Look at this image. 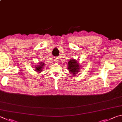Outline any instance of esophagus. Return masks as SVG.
<instances>
[{"label":"esophagus","mask_w":122,"mask_h":122,"mask_svg":"<svg viewBox=\"0 0 122 122\" xmlns=\"http://www.w3.org/2000/svg\"><path fill=\"white\" fill-rule=\"evenodd\" d=\"M55 62H58V58H55Z\"/></svg>","instance_id":"1"}]
</instances>
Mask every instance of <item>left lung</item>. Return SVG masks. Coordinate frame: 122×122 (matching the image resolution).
<instances>
[{
	"label": "left lung",
	"mask_w": 122,
	"mask_h": 122,
	"mask_svg": "<svg viewBox=\"0 0 122 122\" xmlns=\"http://www.w3.org/2000/svg\"><path fill=\"white\" fill-rule=\"evenodd\" d=\"M80 65L77 63V61L76 60L71 59L68 62V70L71 74H76L78 72H79Z\"/></svg>",
	"instance_id": "1"
}]
</instances>
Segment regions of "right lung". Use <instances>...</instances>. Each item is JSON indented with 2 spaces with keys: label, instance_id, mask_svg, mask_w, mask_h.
<instances>
[{
  "label": "right lung",
  "instance_id": "right-lung-1",
  "mask_svg": "<svg viewBox=\"0 0 122 122\" xmlns=\"http://www.w3.org/2000/svg\"><path fill=\"white\" fill-rule=\"evenodd\" d=\"M44 65L43 63H40V65L39 66H36V70H35V71H37V72H41L42 71V69H43V67Z\"/></svg>",
  "mask_w": 122,
  "mask_h": 122
}]
</instances>
